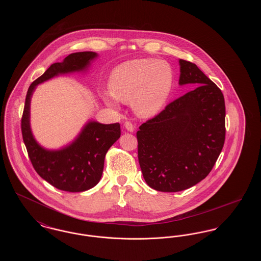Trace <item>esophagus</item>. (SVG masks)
<instances>
[{
	"label": "esophagus",
	"instance_id": "esophagus-1",
	"mask_svg": "<svg viewBox=\"0 0 261 261\" xmlns=\"http://www.w3.org/2000/svg\"><path fill=\"white\" fill-rule=\"evenodd\" d=\"M124 127L126 128V130L129 132H133L135 130V126L132 124V122H130V121H125Z\"/></svg>",
	"mask_w": 261,
	"mask_h": 261
}]
</instances>
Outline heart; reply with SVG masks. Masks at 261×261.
I'll list each match as a JSON object with an SVG mask.
<instances>
[{
	"instance_id": "heart-1",
	"label": "heart",
	"mask_w": 261,
	"mask_h": 261,
	"mask_svg": "<svg viewBox=\"0 0 261 261\" xmlns=\"http://www.w3.org/2000/svg\"><path fill=\"white\" fill-rule=\"evenodd\" d=\"M173 84V70L168 62L138 59L123 62L112 70L109 88L114 99L132 102L139 116L150 117L162 110ZM108 103L115 107L109 99Z\"/></svg>"
}]
</instances>
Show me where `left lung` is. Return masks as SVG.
Masks as SVG:
<instances>
[{
  "instance_id": "1",
  "label": "left lung",
  "mask_w": 261,
  "mask_h": 261,
  "mask_svg": "<svg viewBox=\"0 0 261 261\" xmlns=\"http://www.w3.org/2000/svg\"><path fill=\"white\" fill-rule=\"evenodd\" d=\"M179 62V84L198 86L168 103L141 125L136 134L144 179L161 192H180L204 179L225 142L221 90L195 63Z\"/></svg>"
}]
</instances>
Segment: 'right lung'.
<instances>
[{
    "label": "right lung",
    "instance_id": "right-lung-1",
    "mask_svg": "<svg viewBox=\"0 0 261 261\" xmlns=\"http://www.w3.org/2000/svg\"><path fill=\"white\" fill-rule=\"evenodd\" d=\"M97 57L94 51H79L56 62L28 88L21 117V133L35 171L51 186L65 192H84L99 183L109 149L120 137V124L89 122L81 134L65 149L50 151L41 148L29 125L30 98L35 87L56 75L86 68Z\"/></svg>",
    "mask_w": 261,
    "mask_h": 261
}]
</instances>
